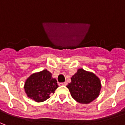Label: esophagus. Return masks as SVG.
<instances>
[{
    "mask_svg": "<svg viewBox=\"0 0 125 125\" xmlns=\"http://www.w3.org/2000/svg\"><path fill=\"white\" fill-rule=\"evenodd\" d=\"M67 83H66V82H61V83H60V85H64V86H66Z\"/></svg>",
    "mask_w": 125,
    "mask_h": 125,
    "instance_id": "1",
    "label": "esophagus"
}]
</instances>
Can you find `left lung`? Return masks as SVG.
<instances>
[{"label":"left lung","instance_id":"obj_1","mask_svg":"<svg viewBox=\"0 0 125 125\" xmlns=\"http://www.w3.org/2000/svg\"><path fill=\"white\" fill-rule=\"evenodd\" d=\"M66 87L76 102L89 104L98 97L102 86L99 79L94 73L80 68L72 76L71 82Z\"/></svg>","mask_w":125,"mask_h":125}]
</instances>
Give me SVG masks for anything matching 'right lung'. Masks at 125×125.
I'll use <instances>...</instances> for the list:
<instances>
[{"label":"right lung","mask_w":125,"mask_h":125,"mask_svg":"<svg viewBox=\"0 0 125 125\" xmlns=\"http://www.w3.org/2000/svg\"><path fill=\"white\" fill-rule=\"evenodd\" d=\"M58 88L57 80L52 78L51 74L47 70L31 75L25 83L26 94L35 102H42L50 97Z\"/></svg>","instance_id":"1"}]
</instances>
